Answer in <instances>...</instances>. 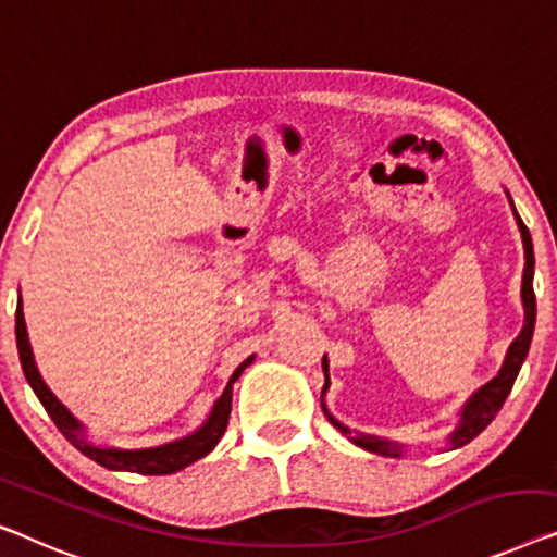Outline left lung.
<instances>
[{"instance_id":"obj_1","label":"left lung","mask_w":557,"mask_h":557,"mask_svg":"<svg viewBox=\"0 0 557 557\" xmlns=\"http://www.w3.org/2000/svg\"><path fill=\"white\" fill-rule=\"evenodd\" d=\"M512 212H516V207H512ZM516 218H518V227L522 232V245H525V272H522V305H525V325H522L520 335L516 337V343L510 345L508 358H505L503 370L497 372V375L491 380V383L480 387L478 393L470 397V403L465 405L460 428L455 430L453 437H450L453 447L468 445L472 437H478L495 420V414L500 412L503 403L508 400L512 385H516L518 372L522 368V362H525V358H528L530 339H533V330H535V293H533L535 255H533V239H530L528 227L522 225V220H520L518 212H516ZM322 370H325V389H327L330 377H327V362H325V358H322ZM325 389H322V393H325ZM322 410H325V405H322ZM325 418L339 430V433L347 435V437H352V430L345 428L343 422H337L327 410H325ZM352 440L360 447H364V450L377 453V455H389V458H397V455H400V450H403V447L397 445V443H389V440L375 437V435H362L360 433V435H355Z\"/></svg>"}]
</instances>
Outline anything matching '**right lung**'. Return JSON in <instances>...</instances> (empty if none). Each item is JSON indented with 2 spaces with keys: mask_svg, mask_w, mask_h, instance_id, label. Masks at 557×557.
<instances>
[{
  "mask_svg": "<svg viewBox=\"0 0 557 557\" xmlns=\"http://www.w3.org/2000/svg\"><path fill=\"white\" fill-rule=\"evenodd\" d=\"M16 350H20V362L24 370V377L35 389L39 403L45 405L49 418L54 420V425L60 433L70 440V443L77 447L82 455H87L89 460H95L107 470H122V472H139V475H170V472H177L195 460L205 458L207 453L212 450L214 445L220 443V437L225 435L227 422H230V410H232V383L243 375V370L250 364L255 358H247L239 368L232 372L230 383L225 393L220 395V400L214 403L210 418L197 433L174 440V443L160 445V447H145V450H117V447H97L87 443L85 433H82V425L72 418V412L64 408V405L52 395V389L45 385L41 380L35 358H32V347L27 337V325H24V312L22 305L16 307Z\"/></svg>",
  "mask_w": 557,
  "mask_h": 557,
  "instance_id": "right-lung-1",
  "label": "right lung"
}]
</instances>
